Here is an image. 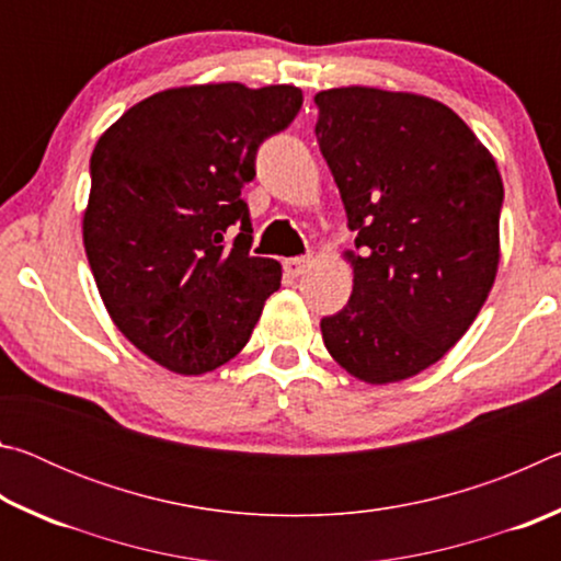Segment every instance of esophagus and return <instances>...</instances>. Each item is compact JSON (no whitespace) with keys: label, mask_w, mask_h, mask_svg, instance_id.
Instances as JSON below:
<instances>
[{"label":"esophagus","mask_w":561,"mask_h":561,"mask_svg":"<svg viewBox=\"0 0 561 561\" xmlns=\"http://www.w3.org/2000/svg\"><path fill=\"white\" fill-rule=\"evenodd\" d=\"M311 260L309 257H291V260H284V272L289 274V277H299L309 270Z\"/></svg>","instance_id":"esophagus-1"}]
</instances>
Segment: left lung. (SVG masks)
<instances>
[{"label": "left lung", "instance_id": "obj_1", "mask_svg": "<svg viewBox=\"0 0 561 561\" xmlns=\"http://www.w3.org/2000/svg\"><path fill=\"white\" fill-rule=\"evenodd\" d=\"M317 140L344 201L354 291L321 319L329 354L366 383L425 371L458 344L500 262L502 178L440 101L344 87L319 91Z\"/></svg>", "mask_w": 561, "mask_h": 561}]
</instances>
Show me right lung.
Instances as JSON below:
<instances>
[{
  "mask_svg": "<svg viewBox=\"0 0 561 561\" xmlns=\"http://www.w3.org/2000/svg\"><path fill=\"white\" fill-rule=\"evenodd\" d=\"M297 87L205 83L153 93L99 138L83 244L113 324L175 374L222 366L250 341L277 260L252 257L242 187L257 148L301 108Z\"/></svg>",
  "mask_w": 561,
  "mask_h": 561,
  "instance_id": "right-lung-1",
  "label": "right lung"
}]
</instances>
